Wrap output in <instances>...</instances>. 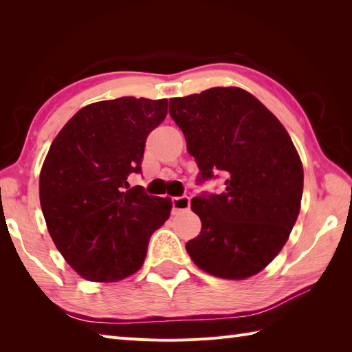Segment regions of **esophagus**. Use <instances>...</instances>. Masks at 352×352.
<instances>
[{"label": "esophagus", "mask_w": 352, "mask_h": 352, "mask_svg": "<svg viewBox=\"0 0 352 352\" xmlns=\"http://www.w3.org/2000/svg\"><path fill=\"white\" fill-rule=\"evenodd\" d=\"M171 205H173V214L185 212L190 209V197H175L171 199Z\"/></svg>", "instance_id": "1"}]
</instances>
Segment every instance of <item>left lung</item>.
Masks as SVG:
<instances>
[{"label":"left lung","mask_w":352,"mask_h":352,"mask_svg":"<svg viewBox=\"0 0 352 352\" xmlns=\"http://www.w3.org/2000/svg\"><path fill=\"white\" fill-rule=\"evenodd\" d=\"M201 179L224 171L226 191L194 197L201 221L186 242L192 262L210 276L245 280L280 253L298 218L302 164L287 131L252 93L212 87L170 99Z\"/></svg>","instance_id":"left-lung-1"}]
</instances>
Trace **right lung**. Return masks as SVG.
<instances>
[{
	"instance_id": "add662e5",
	"label": "right lung",
	"mask_w": 352,
	"mask_h": 352,
	"mask_svg": "<svg viewBox=\"0 0 352 352\" xmlns=\"http://www.w3.org/2000/svg\"><path fill=\"white\" fill-rule=\"evenodd\" d=\"M167 99L124 96L82 107L54 138L38 179L50 235L89 282L113 283L142 268L171 200L128 188L146 138L167 116Z\"/></svg>"
}]
</instances>
